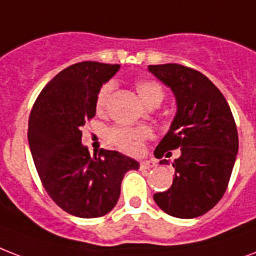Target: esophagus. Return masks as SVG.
<instances>
[{
  "label": "esophagus",
  "mask_w": 256,
  "mask_h": 256,
  "mask_svg": "<svg viewBox=\"0 0 256 256\" xmlns=\"http://www.w3.org/2000/svg\"><path fill=\"white\" fill-rule=\"evenodd\" d=\"M140 166H141V169H152V168L156 166V161H153V160H144L140 164Z\"/></svg>",
  "instance_id": "esophagus-1"
}]
</instances>
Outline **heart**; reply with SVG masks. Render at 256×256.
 Listing matches in <instances>:
<instances>
[{"mask_svg": "<svg viewBox=\"0 0 256 256\" xmlns=\"http://www.w3.org/2000/svg\"><path fill=\"white\" fill-rule=\"evenodd\" d=\"M114 86L111 83H106L100 87L98 91L96 100H95V107L98 112H103L106 110L107 104L110 102L111 94H112ZM136 90L141 100L146 106H150L152 103H161L164 98V91L161 86L157 82L150 80V79H140L136 83ZM152 136V132L148 128H126V126H120V128H111L108 132V138L115 146H118L120 150L126 153L136 154L142 149L144 142Z\"/></svg>", "mask_w": 256, "mask_h": 256, "instance_id": "b5f03b06", "label": "heart"}]
</instances>
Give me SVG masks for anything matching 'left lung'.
Segmentation results:
<instances>
[{"instance_id":"left-lung-1","label":"left lung","mask_w":256,"mask_h":256,"mask_svg":"<svg viewBox=\"0 0 256 256\" xmlns=\"http://www.w3.org/2000/svg\"><path fill=\"white\" fill-rule=\"evenodd\" d=\"M148 70L172 90L177 104L154 156L162 158L165 152L168 157L170 150H181L172 164L173 184L156 193L154 202L170 216L193 219L212 210L227 189L239 148L236 124L223 94L202 72L180 64L149 66Z\"/></svg>"}]
</instances>
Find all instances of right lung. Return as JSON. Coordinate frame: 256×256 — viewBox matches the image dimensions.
<instances>
[{
	"instance_id": "obj_1",
	"label": "right lung",
	"mask_w": 256,
	"mask_h": 256,
	"mask_svg": "<svg viewBox=\"0 0 256 256\" xmlns=\"http://www.w3.org/2000/svg\"><path fill=\"white\" fill-rule=\"evenodd\" d=\"M120 67L82 62L66 68L42 88L29 116V149L44 188L62 210L83 219L108 214L126 172L140 168L115 150L91 157L82 144L80 128L95 116L98 91Z\"/></svg>"
}]
</instances>
